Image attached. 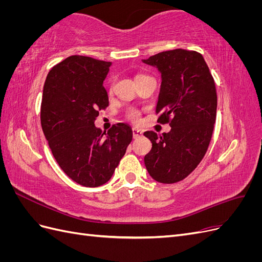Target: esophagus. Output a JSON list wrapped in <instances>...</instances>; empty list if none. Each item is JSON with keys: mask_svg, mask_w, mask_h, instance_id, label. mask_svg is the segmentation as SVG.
Returning a JSON list of instances; mask_svg holds the SVG:
<instances>
[{"mask_svg": "<svg viewBox=\"0 0 262 262\" xmlns=\"http://www.w3.org/2000/svg\"><path fill=\"white\" fill-rule=\"evenodd\" d=\"M132 136H133L134 139L140 138V137L143 136V131L138 129V128H133V129H132Z\"/></svg>", "mask_w": 262, "mask_h": 262, "instance_id": "esophagus-1", "label": "esophagus"}]
</instances>
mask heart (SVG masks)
Returning a JSON list of instances; mask_svg holds the SVG:
<instances>
[{
    "instance_id": "1",
    "label": "heart",
    "mask_w": 262,
    "mask_h": 262,
    "mask_svg": "<svg viewBox=\"0 0 262 262\" xmlns=\"http://www.w3.org/2000/svg\"><path fill=\"white\" fill-rule=\"evenodd\" d=\"M140 75H138V76H140ZM110 91H113V85L110 86ZM126 118H128L129 120L132 122H139L140 121V113L137 109L131 108L128 110V112H126Z\"/></svg>"
}]
</instances>
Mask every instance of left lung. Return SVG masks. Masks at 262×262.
I'll return each instance as SVG.
<instances>
[{"label":"left lung","mask_w":262,"mask_h":262,"mask_svg":"<svg viewBox=\"0 0 262 262\" xmlns=\"http://www.w3.org/2000/svg\"><path fill=\"white\" fill-rule=\"evenodd\" d=\"M144 63L162 74L157 121L168 133L144 132L152 149L144 157L154 180L175 184L191 173L207 153L216 118V89L201 53L175 49L152 55Z\"/></svg>","instance_id":"obj_1"}]
</instances>
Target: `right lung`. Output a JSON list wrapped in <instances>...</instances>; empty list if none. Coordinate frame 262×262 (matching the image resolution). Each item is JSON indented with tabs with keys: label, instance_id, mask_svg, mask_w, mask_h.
<instances>
[{
	"label": "right lung",
	"instance_id": "add662e5",
	"mask_svg": "<svg viewBox=\"0 0 262 262\" xmlns=\"http://www.w3.org/2000/svg\"><path fill=\"white\" fill-rule=\"evenodd\" d=\"M110 66L71 55L49 71L43 85V134L61 169L84 187L106 184L132 140L128 124H114L107 133L94 124L100 110L109 105L102 83Z\"/></svg>",
	"mask_w": 262,
	"mask_h": 262
}]
</instances>
